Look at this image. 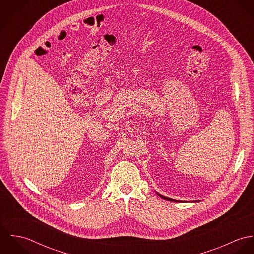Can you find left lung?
<instances>
[{
  "instance_id": "1",
  "label": "left lung",
  "mask_w": 254,
  "mask_h": 254,
  "mask_svg": "<svg viewBox=\"0 0 254 254\" xmlns=\"http://www.w3.org/2000/svg\"><path fill=\"white\" fill-rule=\"evenodd\" d=\"M158 194V193H157ZM161 198H163V199H165V200H169V201H174V202H176V201H178V200H175V199H172V198H169V197H166V196H163V195H161V194H158Z\"/></svg>"
}]
</instances>
